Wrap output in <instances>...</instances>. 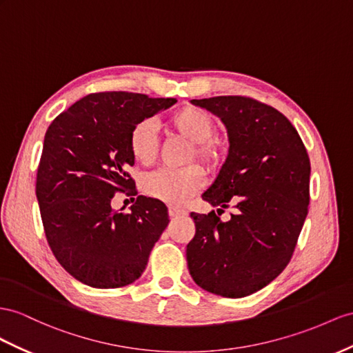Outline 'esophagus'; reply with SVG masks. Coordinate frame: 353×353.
<instances>
[{"instance_id": "esophagus-1", "label": "esophagus", "mask_w": 353, "mask_h": 353, "mask_svg": "<svg viewBox=\"0 0 353 353\" xmlns=\"http://www.w3.org/2000/svg\"><path fill=\"white\" fill-rule=\"evenodd\" d=\"M168 214H170V218H180V216H185L186 212L182 209H176V207H170Z\"/></svg>"}]
</instances>
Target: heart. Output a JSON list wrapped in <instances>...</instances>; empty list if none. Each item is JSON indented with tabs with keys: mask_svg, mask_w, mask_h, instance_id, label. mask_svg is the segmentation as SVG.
Here are the masks:
<instances>
[{
	"mask_svg": "<svg viewBox=\"0 0 353 353\" xmlns=\"http://www.w3.org/2000/svg\"><path fill=\"white\" fill-rule=\"evenodd\" d=\"M168 130L188 141L194 143L191 159H200L209 168H218L222 161L221 149L210 139L216 131L213 117L200 107L188 105L168 117ZM130 150L134 159L143 165L155 162L158 157V141L150 121H141L130 134ZM204 185V174L198 167L183 170H158L146 176L143 189L157 200L180 205Z\"/></svg>",
	"mask_w": 353,
	"mask_h": 353,
	"instance_id": "1",
	"label": "heart"
}]
</instances>
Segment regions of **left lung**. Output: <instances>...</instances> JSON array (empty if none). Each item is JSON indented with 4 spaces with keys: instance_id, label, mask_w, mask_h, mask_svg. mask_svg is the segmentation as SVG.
Here are the masks:
<instances>
[{
    "instance_id": "left-lung-1",
    "label": "left lung",
    "mask_w": 353,
    "mask_h": 353,
    "mask_svg": "<svg viewBox=\"0 0 353 353\" xmlns=\"http://www.w3.org/2000/svg\"><path fill=\"white\" fill-rule=\"evenodd\" d=\"M227 128L228 155L201 195L236 213H191L195 236L188 268L204 291L241 298L267 286L292 256L309 207L310 159L292 123L276 108L246 97L191 99Z\"/></svg>"
}]
</instances>
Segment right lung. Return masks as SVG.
Listing matches in <instances>:
<instances>
[{
	"instance_id": "obj_1",
	"label": "right lung",
	"mask_w": 353,
	"mask_h": 353,
	"mask_svg": "<svg viewBox=\"0 0 353 353\" xmlns=\"http://www.w3.org/2000/svg\"><path fill=\"white\" fill-rule=\"evenodd\" d=\"M176 103L132 92L89 94L48 128L35 194L53 255L79 282L121 288L146 268L170 222L167 207L139 195L122 213L112 209V198L135 188L128 173L134 126Z\"/></svg>"
}]
</instances>
